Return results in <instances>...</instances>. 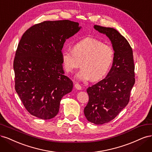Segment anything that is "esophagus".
<instances>
[{
	"label": "esophagus",
	"mask_w": 152,
	"mask_h": 152,
	"mask_svg": "<svg viewBox=\"0 0 152 152\" xmlns=\"http://www.w3.org/2000/svg\"><path fill=\"white\" fill-rule=\"evenodd\" d=\"M75 87L77 90H81L82 89V86L80 84H78V83H76L75 84Z\"/></svg>",
	"instance_id": "1"
}]
</instances>
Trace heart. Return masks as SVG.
Here are the masks:
<instances>
[{
  "mask_svg": "<svg viewBox=\"0 0 152 152\" xmlns=\"http://www.w3.org/2000/svg\"><path fill=\"white\" fill-rule=\"evenodd\" d=\"M114 50L109 45L91 37H87L75 43L73 49L63 48L61 58L64 68L72 72L80 65L76 78L81 81L92 79H102L110 71L114 60Z\"/></svg>",
  "mask_w": 152,
  "mask_h": 152,
  "instance_id": "1",
  "label": "heart"
}]
</instances>
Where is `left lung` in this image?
<instances>
[{
    "label": "left lung",
    "instance_id": "obj_1",
    "mask_svg": "<svg viewBox=\"0 0 152 152\" xmlns=\"http://www.w3.org/2000/svg\"><path fill=\"white\" fill-rule=\"evenodd\" d=\"M94 28L108 37L115 51L107 76L87 89L89 102L84 115L87 121L99 125L112 121L129 102L135 83L134 64L130 44L117 30L99 25Z\"/></svg>",
    "mask_w": 152,
    "mask_h": 152
}]
</instances>
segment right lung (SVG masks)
I'll use <instances>...</instances> for the list:
<instances>
[{
    "mask_svg": "<svg viewBox=\"0 0 152 152\" xmlns=\"http://www.w3.org/2000/svg\"><path fill=\"white\" fill-rule=\"evenodd\" d=\"M81 27L70 20L45 21L27 30L18 44L13 63L15 89L31 115L50 119L58 114L61 99L73 82L65 75L61 50Z\"/></svg>",
    "mask_w": 152,
    "mask_h": 152,
    "instance_id": "add662e5",
    "label": "right lung"
}]
</instances>
